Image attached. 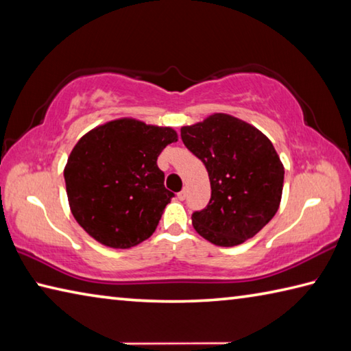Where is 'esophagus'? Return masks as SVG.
<instances>
[{
    "label": "esophagus",
    "mask_w": 351,
    "mask_h": 351,
    "mask_svg": "<svg viewBox=\"0 0 351 351\" xmlns=\"http://www.w3.org/2000/svg\"><path fill=\"white\" fill-rule=\"evenodd\" d=\"M177 197H178V200H184V198H186V189L180 191V193L177 194Z\"/></svg>",
    "instance_id": "34e87169"
}]
</instances>
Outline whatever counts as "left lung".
Masks as SVG:
<instances>
[{"mask_svg":"<svg viewBox=\"0 0 351 351\" xmlns=\"http://www.w3.org/2000/svg\"><path fill=\"white\" fill-rule=\"evenodd\" d=\"M182 141L208 169L210 200L193 226L215 246L232 247L256 235L280 208L284 167L260 130L215 113L182 127Z\"/></svg>","mask_w":351,"mask_h":351,"instance_id":"1","label":"left lung"}]
</instances>
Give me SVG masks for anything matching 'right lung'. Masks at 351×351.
<instances>
[{
    "instance_id": "right-lung-1",
    "label": "right lung",
    "mask_w": 351,
    "mask_h": 351,
    "mask_svg": "<svg viewBox=\"0 0 351 351\" xmlns=\"http://www.w3.org/2000/svg\"><path fill=\"white\" fill-rule=\"evenodd\" d=\"M173 142V128L131 117L99 125L79 138L64 168L70 210L79 226L113 249L148 240L174 197L157 167V157Z\"/></svg>"
}]
</instances>
